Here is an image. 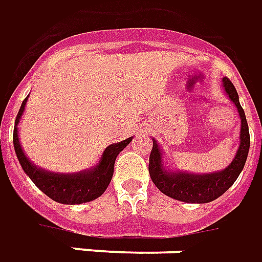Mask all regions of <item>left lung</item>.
I'll use <instances>...</instances> for the list:
<instances>
[{"instance_id":"obj_1","label":"left lung","mask_w":262,"mask_h":262,"mask_svg":"<svg viewBox=\"0 0 262 262\" xmlns=\"http://www.w3.org/2000/svg\"><path fill=\"white\" fill-rule=\"evenodd\" d=\"M224 92L233 101L240 117V137H238V149L229 166L224 169L209 172V173H192L185 170H172L165 165L164 154L158 145V141L154 140L151 155H149V175L155 186L166 196L172 199L181 200L185 203H209L220 198L229 190L230 186L237 181L241 170L246 165L248 151H250V133L247 124L246 114L240 104L238 94L234 84L227 79H222Z\"/></svg>"}]
</instances>
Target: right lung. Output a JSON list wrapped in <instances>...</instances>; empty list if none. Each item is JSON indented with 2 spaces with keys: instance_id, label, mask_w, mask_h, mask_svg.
I'll list each match as a JSON object with an SVG mask.
<instances>
[{
  "instance_id": "add662e5",
  "label": "right lung",
  "mask_w": 262,
  "mask_h": 262,
  "mask_svg": "<svg viewBox=\"0 0 262 262\" xmlns=\"http://www.w3.org/2000/svg\"><path fill=\"white\" fill-rule=\"evenodd\" d=\"M29 97V96H28ZM28 97L22 101L21 108L18 111L14 127V148L19 164L24 172L29 176V179L52 200L62 205H81L97 199L104 193L108 187L114 173V164L118 154L133 141V137L127 140L111 144L104 149L98 162L90 169L80 170L75 173H56L51 170H45L31 162V159L25 155L19 142L18 135V124L25 111Z\"/></svg>"
}]
</instances>
